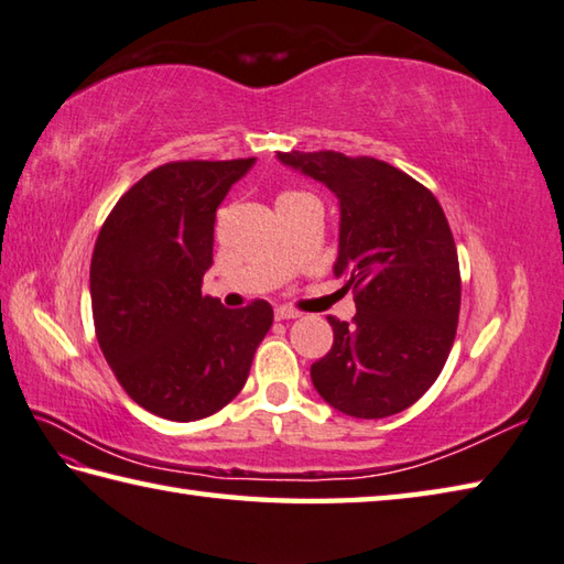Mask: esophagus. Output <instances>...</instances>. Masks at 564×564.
<instances>
[{
	"mask_svg": "<svg viewBox=\"0 0 564 564\" xmlns=\"http://www.w3.org/2000/svg\"><path fill=\"white\" fill-rule=\"evenodd\" d=\"M297 317L295 311H291V307H275V319H293Z\"/></svg>",
	"mask_w": 564,
	"mask_h": 564,
	"instance_id": "1",
	"label": "esophagus"
}]
</instances>
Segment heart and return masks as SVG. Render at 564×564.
Listing matches in <instances>:
<instances>
[{"label": "heart", "mask_w": 564, "mask_h": 564, "mask_svg": "<svg viewBox=\"0 0 564 564\" xmlns=\"http://www.w3.org/2000/svg\"><path fill=\"white\" fill-rule=\"evenodd\" d=\"M289 195H297V193H283L281 197H289Z\"/></svg>", "instance_id": "1"}]
</instances>
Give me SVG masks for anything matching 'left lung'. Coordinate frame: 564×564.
<instances>
[{
  "label": "left lung",
  "instance_id": "obj_1",
  "mask_svg": "<svg viewBox=\"0 0 564 564\" xmlns=\"http://www.w3.org/2000/svg\"><path fill=\"white\" fill-rule=\"evenodd\" d=\"M279 159L339 200L335 275L355 291L349 323L327 317L335 341L311 367L323 399L351 417L405 411L435 383L457 333V247L437 197L371 156L291 151Z\"/></svg>",
  "mask_w": 564,
  "mask_h": 564
}]
</instances>
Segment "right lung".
Returning a JSON list of instances; mask_svg holds the SVG:
<instances>
[{"mask_svg": "<svg viewBox=\"0 0 564 564\" xmlns=\"http://www.w3.org/2000/svg\"><path fill=\"white\" fill-rule=\"evenodd\" d=\"M253 159L173 161L119 197L95 241L90 297L99 349L121 389L165 421H200L245 389L273 307L227 311L203 295L215 215Z\"/></svg>", "mask_w": 564, "mask_h": 564, "instance_id": "obj_1", "label": "right lung"}]
</instances>
